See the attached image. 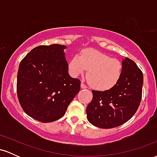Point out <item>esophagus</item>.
I'll return each instance as SVG.
<instances>
[{"label":"esophagus","instance_id":"34e87169","mask_svg":"<svg viewBox=\"0 0 157 157\" xmlns=\"http://www.w3.org/2000/svg\"><path fill=\"white\" fill-rule=\"evenodd\" d=\"M81 89H87V86H86V85L83 83V82H82V83H81Z\"/></svg>","mask_w":157,"mask_h":157}]
</instances>
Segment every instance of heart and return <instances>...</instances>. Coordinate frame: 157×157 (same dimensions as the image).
Wrapping results in <instances>:
<instances>
[{
  "instance_id": "b5f03b06",
  "label": "heart",
  "mask_w": 157,
  "mask_h": 157,
  "mask_svg": "<svg viewBox=\"0 0 157 157\" xmlns=\"http://www.w3.org/2000/svg\"><path fill=\"white\" fill-rule=\"evenodd\" d=\"M87 69L86 77L90 86L97 90L106 91L118 82L122 66L118 60L102 52L86 49L80 56H74L68 63V71L72 77H77Z\"/></svg>"
}]
</instances>
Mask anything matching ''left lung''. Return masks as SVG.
I'll list each match as a JSON object with an SVG mask.
<instances>
[{
    "mask_svg": "<svg viewBox=\"0 0 157 157\" xmlns=\"http://www.w3.org/2000/svg\"><path fill=\"white\" fill-rule=\"evenodd\" d=\"M118 82L106 91L92 90L93 99L86 108L90 123L100 128H112L128 121L142 99L143 75L136 64L125 57Z\"/></svg>",
    "mask_w": 157,
    "mask_h": 157,
    "instance_id": "obj_1",
    "label": "left lung"
}]
</instances>
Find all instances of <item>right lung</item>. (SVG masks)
<instances>
[{
    "instance_id": "right-lung-1",
    "label": "right lung",
    "mask_w": 157,
    "mask_h": 157,
    "mask_svg": "<svg viewBox=\"0 0 157 157\" xmlns=\"http://www.w3.org/2000/svg\"><path fill=\"white\" fill-rule=\"evenodd\" d=\"M60 44L39 46L19 65L17 94L24 112L37 121L62 117L80 91V81L68 75L64 49Z\"/></svg>"
}]
</instances>
